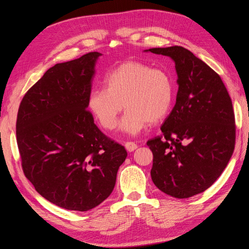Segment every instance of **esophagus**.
<instances>
[{
	"label": "esophagus",
	"mask_w": 249,
	"mask_h": 249,
	"mask_svg": "<svg viewBox=\"0 0 249 249\" xmlns=\"http://www.w3.org/2000/svg\"><path fill=\"white\" fill-rule=\"evenodd\" d=\"M124 146H125L127 152H134V150L137 148V144L135 142H126Z\"/></svg>",
	"instance_id": "1"
}]
</instances>
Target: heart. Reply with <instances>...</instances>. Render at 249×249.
<instances>
[{"label": "heart", "instance_id": "1", "mask_svg": "<svg viewBox=\"0 0 249 249\" xmlns=\"http://www.w3.org/2000/svg\"><path fill=\"white\" fill-rule=\"evenodd\" d=\"M104 88L89 92L87 107L106 130L117 124L123 107L126 111L119 130L136 135L148 123L161 122L169 113L175 88L169 74L138 61H126L111 71L104 81Z\"/></svg>", "mask_w": 249, "mask_h": 249}]
</instances>
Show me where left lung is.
I'll list each match as a JSON object with an SVG mask.
<instances>
[{
    "label": "left lung",
    "instance_id": "left-lung-1",
    "mask_svg": "<svg viewBox=\"0 0 249 249\" xmlns=\"http://www.w3.org/2000/svg\"><path fill=\"white\" fill-rule=\"evenodd\" d=\"M170 57L176 64L177 102L147 141L154 160L150 176L157 188L176 198L207 190L220 177L235 148L232 104L219 74L183 47L145 50Z\"/></svg>",
    "mask_w": 249,
    "mask_h": 249
}]
</instances>
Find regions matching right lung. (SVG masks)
I'll use <instances>...</instances> for the list:
<instances>
[{
  "label": "right lung",
  "instance_id": "add662e5",
  "mask_svg": "<svg viewBox=\"0 0 249 249\" xmlns=\"http://www.w3.org/2000/svg\"><path fill=\"white\" fill-rule=\"evenodd\" d=\"M101 53L58 63L20 102L17 141L26 178L42 197L71 211L91 210L114 189L127 153L87 110Z\"/></svg>",
  "mask_w": 249,
  "mask_h": 249
}]
</instances>
